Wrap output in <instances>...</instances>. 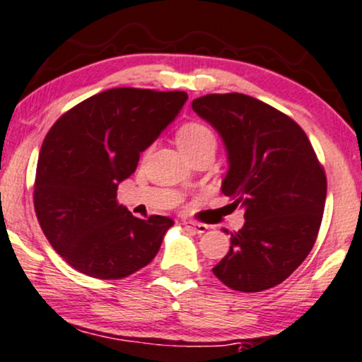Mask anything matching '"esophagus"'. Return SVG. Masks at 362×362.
<instances>
[{
  "mask_svg": "<svg viewBox=\"0 0 362 362\" xmlns=\"http://www.w3.org/2000/svg\"><path fill=\"white\" fill-rule=\"evenodd\" d=\"M184 226H185L187 229L194 230V233H197V234H204V233H206V230L209 229L207 224L194 223V221H184Z\"/></svg>",
  "mask_w": 362,
  "mask_h": 362,
  "instance_id": "esophagus-1",
  "label": "esophagus"
}]
</instances>
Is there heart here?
I'll return each instance as SVG.
<instances>
[{"instance_id":"b5f03b06","label":"heart","mask_w":362,"mask_h":362,"mask_svg":"<svg viewBox=\"0 0 362 362\" xmlns=\"http://www.w3.org/2000/svg\"><path fill=\"white\" fill-rule=\"evenodd\" d=\"M177 143L185 156L206 146H216V136L209 126L202 123H185L177 132Z\"/></svg>"}]
</instances>
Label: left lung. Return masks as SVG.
I'll list each match as a JSON object with an SVG mask.
<instances>
[{"label":"left lung","instance_id":"left-lung-1","mask_svg":"<svg viewBox=\"0 0 362 362\" xmlns=\"http://www.w3.org/2000/svg\"><path fill=\"white\" fill-rule=\"evenodd\" d=\"M192 110L223 138L229 170L221 190L246 219L212 272L246 293L280 285L315 245L327 195L324 167L291 117L251 95L207 94Z\"/></svg>","mask_w":362,"mask_h":362}]
</instances>
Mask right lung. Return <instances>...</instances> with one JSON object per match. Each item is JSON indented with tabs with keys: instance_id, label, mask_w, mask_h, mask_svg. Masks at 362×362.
Listing matches in <instances>:
<instances>
[{
	"instance_id": "right-lung-1",
	"label": "right lung",
	"mask_w": 362,
	"mask_h": 362,
	"mask_svg": "<svg viewBox=\"0 0 362 362\" xmlns=\"http://www.w3.org/2000/svg\"><path fill=\"white\" fill-rule=\"evenodd\" d=\"M187 98L184 90L107 89L69 110L47 133L33 185L35 212L52 247L77 272L117 280L156 256L173 221L138 219L117 204L116 190Z\"/></svg>"
}]
</instances>
